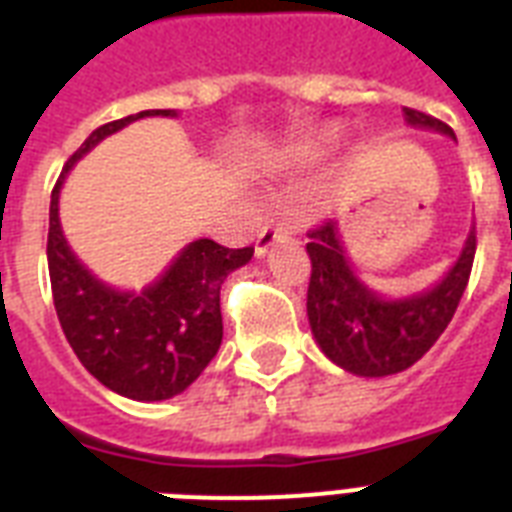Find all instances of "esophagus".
<instances>
[{"mask_svg": "<svg viewBox=\"0 0 512 512\" xmlns=\"http://www.w3.org/2000/svg\"><path fill=\"white\" fill-rule=\"evenodd\" d=\"M292 236H295V233H292V225L268 223L263 231L257 233V244H255L257 255L263 257L265 252L273 247V244H284V241H292Z\"/></svg>", "mask_w": 512, "mask_h": 512, "instance_id": "34e87169", "label": "esophagus"}]
</instances>
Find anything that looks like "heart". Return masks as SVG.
Returning a JSON list of instances; mask_svg holds the SVG:
<instances>
[{
  "instance_id": "heart-1",
  "label": "heart",
  "mask_w": 512,
  "mask_h": 512,
  "mask_svg": "<svg viewBox=\"0 0 512 512\" xmlns=\"http://www.w3.org/2000/svg\"><path fill=\"white\" fill-rule=\"evenodd\" d=\"M321 140H329V138H321ZM311 146H297V151H308Z\"/></svg>"
}]
</instances>
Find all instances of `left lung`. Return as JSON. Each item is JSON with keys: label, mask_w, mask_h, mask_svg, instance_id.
Masks as SVG:
<instances>
[{"label": "left lung", "mask_w": 512, "mask_h": 512, "mask_svg": "<svg viewBox=\"0 0 512 512\" xmlns=\"http://www.w3.org/2000/svg\"><path fill=\"white\" fill-rule=\"evenodd\" d=\"M404 114L412 127H428L454 138L452 127L436 116L414 108H404ZM308 239V321L313 337L329 361L358 377L404 372L433 348L460 305L476 257L473 228L457 263L438 284L420 295L385 300L361 284L350 268L335 220L316 225Z\"/></svg>", "instance_id": "obj_1"}]
</instances>
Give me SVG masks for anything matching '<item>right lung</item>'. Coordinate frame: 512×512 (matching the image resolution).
<instances>
[{
    "label": "right lung",
    "mask_w": 512,
    "mask_h": 512,
    "mask_svg": "<svg viewBox=\"0 0 512 512\" xmlns=\"http://www.w3.org/2000/svg\"><path fill=\"white\" fill-rule=\"evenodd\" d=\"M143 116H175V111L154 108L103 124L66 162L52 188L47 265L60 327L84 369L119 396L164 401L183 393L215 358L223 342L220 287L228 273L252 260L255 247L191 241L143 292L108 287L76 260L58 217L63 180L90 148Z\"/></svg>",
    "instance_id": "right-lung-1"
}]
</instances>
